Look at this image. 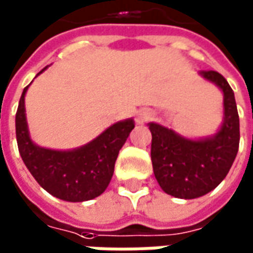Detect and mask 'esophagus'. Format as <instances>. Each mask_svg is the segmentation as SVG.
Instances as JSON below:
<instances>
[{
    "label": "esophagus",
    "mask_w": 253,
    "mask_h": 253,
    "mask_svg": "<svg viewBox=\"0 0 253 253\" xmlns=\"http://www.w3.org/2000/svg\"><path fill=\"white\" fill-rule=\"evenodd\" d=\"M151 116H152V113L149 112L148 109H141L135 115V120H137V123H145L151 119Z\"/></svg>",
    "instance_id": "1"
}]
</instances>
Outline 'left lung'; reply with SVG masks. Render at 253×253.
Segmentation results:
<instances>
[{"instance_id":"1","label":"left lung","mask_w":253,"mask_h":253,"mask_svg":"<svg viewBox=\"0 0 253 253\" xmlns=\"http://www.w3.org/2000/svg\"><path fill=\"white\" fill-rule=\"evenodd\" d=\"M199 75L223 91V125L212 137L190 140L174 130L149 123L151 159L156 181L171 197L194 199L214 190L227 176L240 144V118L234 91L214 70Z\"/></svg>"}]
</instances>
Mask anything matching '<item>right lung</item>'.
<instances>
[{
  "mask_svg": "<svg viewBox=\"0 0 253 253\" xmlns=\"http://www.w3.org/2000/svg\"><path fill=\"white\" fill-rule=\"evenodd\" d=\"M27 88L29 85L22 92L15 119L19 154L26 168L36 181L56 198L68 202H83L99 197L111 183L115 162L134 128V120L115 123L80 148L70 151L42 148L33 142L27 128L25 109Z\"/></svg>",
  "mask_w": 253,
  "mask_h": 253,
  "instance_id": "obj_1",
  "label": "right lung"
}]
</instances>
